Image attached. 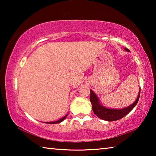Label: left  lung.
I'll use <instances>...</instances> for the list:
<instances>
[{"label": "left lung", "instance_id": "left-lung-1", "mask_svg": "<svg viewBox=\"0 0 156 156\" xmlns=\"http://www.w3.org/2000/svg\"><path fill=\"white\" fill-rule=\"evenodd\" d=\"M125 50L126 51H130L126 48H125ZM140 94V87L138 96L137 97L136 101L129 106L122 108V109H111V108L102 106L100 104V100L96 96V94L90 89V101L92 105V110H93L95 114L102 120L109 121V122L120 120L125 117L126 115H127L136 107L138 102Z\"/></svg>", "mask_w": 156, "mask_h": 156}]
</instances>
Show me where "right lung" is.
<instances>
[{
    "label": "right lung",
    "instance_id": "add662e5",
    "mask_svg": "<svg viewBox=\"0 0 156 156\" xmlns=\"http://www.w3.org/2000/svg\"><path fill=\"white\" fill-rule=\"evenodd\" d=\"M68 115V114L66 115L64 117H62V118H60L58 120H56V121H54V122H44V123H47V124H58L60 122H62L63 120H64L66 118H67V116Z\"/></svg>",
    "mask_w": 156,
    "mask_h": 156
}]
</instances>
